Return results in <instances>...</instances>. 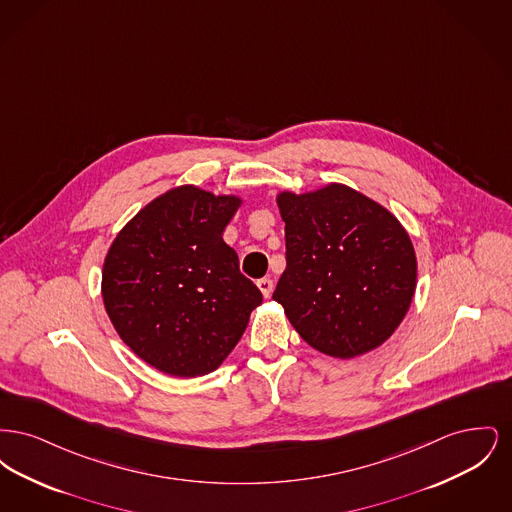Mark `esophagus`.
<instances>
[{"mask_svg": "<svg viewBox=\"0 0 512 512\" xmlns=\"http://www.w3.org/2000/svg\"><path fill=\"white\" fill-rule=\"evenodd\" d=\"M257 288L261 290L263 297H270V293H272V280H270V278H261V280L257 282Z\"/></svg>", "mask_w": 512, "mask_h": 512, "instance_id": "esophagus-1", "label": "esophagus"}]
</instances>
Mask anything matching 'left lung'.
I'll list each match as a JSON object with an SVG mask.
<instances>
[{
  "label": "left lung",
  "instance_id": "8db88e82",
  "mask_svg": "<svg viewBox=\"0 0 512 512\" xmlns=\"http://www.w3.org/2000/svg\"><path fill=\"white\" fill-rule=\"evenodd\" d=\"M286 270L272 299L320 353L353 359L380 347L407 315L416 255L401 222L365 194L332 182L276 195Z\"/></svg>",
  "mask_w": 512,
  "mask_h": 512
}]
</instances>
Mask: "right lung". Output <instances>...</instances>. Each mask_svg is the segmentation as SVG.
<instances>
[{"label":"right lung","instance_id":"add662e5","mask_svg":"<svg viewBox=\"0 0 512 512\" xmlns=\"http://www.w3.org/2000/svg\"><path fill=\"white\" fill-rule=\"evenodd\" d=\"M240 205L238 195L172 188L128 220L105 255L101 297L117 334L169 376L217 370L263 301L222 240Z\"/></svg>","mask_w":512,"mask_h":512}]
</instances>
